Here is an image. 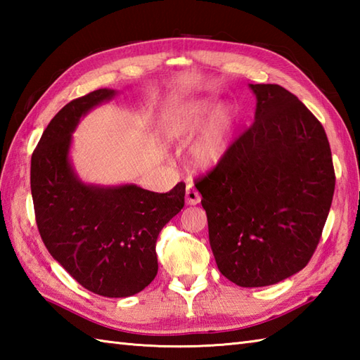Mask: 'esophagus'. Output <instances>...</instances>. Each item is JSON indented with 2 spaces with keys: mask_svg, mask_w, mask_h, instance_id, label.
<instances>
[{
  "mask_svg": "<svg viewBox=\"0 0 360 360\" xmlns=\"http://www.w3.org/2000/svg\"><path fill=\"white\" fill-rule=\"evenodd\" d=\"M201 201V195L196 192V190L192 187V184L187 186V192H186V202L188 205H196Z\"/></svg>",
  "mask_w": 360,
  "mask_h": 360,
  "instance_id": "1",
  "label": "esophagus"
}]
</instances>
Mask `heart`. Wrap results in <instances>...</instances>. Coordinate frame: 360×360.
I'll return each mask as SVG.
<instances>
[{"instance_id": "heart-1", "label": "heart", "mask_w": 360, "mask_h": 360, "mask_svg": "<svg viewBox=\"0 0 360 360\" xmlns=\"http://www.w3.org/2000/svg\"><path fill=\"white\" fill-rule=\"evenodd\" d=\"M235 122L236 111L232 106L217 111L215 98L202 97L178 106L167 120L165 133L173 142H187L198 132L188 147L190 164L200 170H210L231 148Z\"/></svg>"}]
</instances>
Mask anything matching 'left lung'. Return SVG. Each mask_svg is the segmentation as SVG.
Wrapping results in <instances>:
<instances>
[{"label":"left lung","instance_id":"obj_1","mask_svg":"<svg viewBox=\"0 0 360 360\" xmlns=\"http://www.w3.org/2000/svg\"><path fill=\"white\" fill-rule=\"evenodd\" d=\"M255 122L198 179L219 272L243 288L275 285L308 264L335 176L322 124L280 85H249Z\"/></svg>","mask_w":360,"mask_h":360}]
</instances>
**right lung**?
<instances>
[{
  "label": "right lung",
  "instance_id": "right-lung-1",
  "mask_svg": "<svg viewBox=\"0 0 360 360\" xmlns=\"http://www.w3.org/2000/svg\"><path fill=\"white\" fill-rule=\"evenodd\" d=\"M116 94L97 89L56 114L30 159V192L38 232L53 259L91 292L120 298L155 280L158 236L184 207L186 184L155 193L79 178L70 159L72 133L83 116Z\"/></svg>",
  "mask_w": 360,
  "mask_h": 360
}]
</instances>
